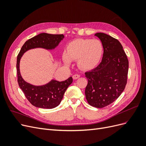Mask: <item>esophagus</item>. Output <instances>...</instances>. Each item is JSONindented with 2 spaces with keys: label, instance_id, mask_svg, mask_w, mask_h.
<instances>
[{
  "label": "esophagus",
  "instance_id": "1",
  "mask_svg": "<svg viewBox=\"0 0 146 146\" xmlns=\"http://www.w3.org/2000/svg\"><path fill=\"white\" fill-rule=\"evenodd\" d=\"M80 77V75H79V74H74V76H72V78H73V79H74V80H76V79Z\"/></svg>",
  "mask_w": 146,
  "mask_h": 146
}]
</instances>
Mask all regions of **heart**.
<instances>
[{"instance_id": "heart-1", "label": "heart", "mask_w": 146, "mask_h": 146, "mask_svg": "<svg viewBox=\"0 0 146 146\" xmlns=\"http://www.w3.org/2000/svg\"><path fill=\"white\" fill-rule=\"evenodd\" d=\"M104 52L103 43L98 39H78L70 42L63 55L66 63L77 60L79 68L91 69L99 64Z\"/></svg>"}]
</instances>
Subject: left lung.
Segmentation results:
<instances>
[{"instance_id": "obj_1", "label": "left lung", "mask_w": 146, "mask_h": 146, "mask_svg": "<svg viewBox=\"0 0 146 146\" xmlns=\"http://www.w3.org/2000/svg\"><path fill=\"white\" fill-rule=\"evenodd\" d=\"M104 46V55L98 67L85 73L88 79L85 96L92 107L102 108L115 101L127 82L129 60L117 39L103 33L95 34Z\"/></svg>"}]
</instances>
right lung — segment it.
Wrapping results in <instances>:
<instances>
[{
  "label": "right lung",
  "mask_w": 146,
  "mask_h": 146,
  "mask_svg": "<svg viewBox=\"0 0 146 146\" xmlns=\"http://www.w3.org/2000/svg\"><path fill=\"white\" fill-rule=\"evenodd\" d=\"M64 35H52L42 33L26 41L22 47L17 56V82L25 98L33 106L38 108L51 109L58 106L63 98V95L68 86L72 82V77L63 82L52 80L44 86H36L25 82L22 78L19 72V61L25 52L30 48L42 47L52 49L55 48L61 40Z\"/></svg>",
  "instance_id": "add662e5"
}]
</instances>
